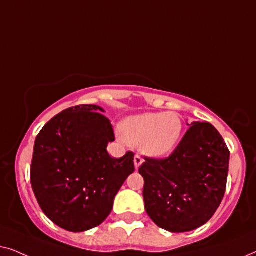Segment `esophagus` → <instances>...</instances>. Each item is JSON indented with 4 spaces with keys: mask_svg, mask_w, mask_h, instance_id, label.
<instances>
[{
    "mask_svg": "<svg viewBox=\"0 0 256 256\" xmlns=\"http://www.w3.org/2000/svg\"><path fill=\"white\" fill-rule=\"evenodd\" d=\"M134 163H135V168L136 169H138L140 166L143 163V158L140 155H135L134 157Z\"/></svg>",
    "mask_w": 256,
    "mask_h": 256,
    "instance_id": "1",
    "label": "esophagus"
}]
</instances>
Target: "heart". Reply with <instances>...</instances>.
Masks as SVG:
<instances>
[{
    "label": "heart",
    "instance_id": "obj_1",
    "mask_svg": "<svg viewBox=\"0 0 256 256\" xmlns=\"http://www.w3.org/2000/svg\"><path fill=\"white\" fill-rule=\"evenodd\" d=\"M183 122L176 113H146L129 118L121 124V138L149 156H163L180 142Z\"/></svg>",
    "mask_w": 256,
    "mask_h": 256
}]
</instances>
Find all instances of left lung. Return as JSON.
<instances>
[{
    "instance_id": "1",
    "label": "left lung",
    "mask_w": 256,
    "mask_h": 256,
    "mask_svg": "<svg viewBox=\"0 0 256 256\" xmlns=\"http://www.w3.org/2000/svg\"><path fill=\"white\" fill-rule=\"evenodd\" d=\"M174 152L166 158L144 156L146 211L160 228L194 230L208 222L226 191L230 150L208 122H192Z\"/></svg>"
}]
</instances>
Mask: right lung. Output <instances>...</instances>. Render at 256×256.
I'll use <instances>...</instances> for the list:
<instances>
[{
    "label": "right lung",
    "instance_id": "obj_1",
    "mask_svg": "<svg viewBox=\"0 0 256 256\" xmlns=\"http://www.w3.org/2000/svg\"><path fill=\"white\" fill-rule=\"evenodd\" d=\"M96 104H79L52 118L37 135L30 182L42 211L70 232L99 226L122 184L134 172V152L108 155L115 141L110 118Z\"/></svg>",
    "mask_w": 256,
    "mask_h": 256
}]
</instances>
